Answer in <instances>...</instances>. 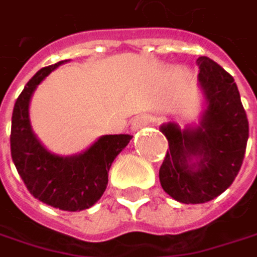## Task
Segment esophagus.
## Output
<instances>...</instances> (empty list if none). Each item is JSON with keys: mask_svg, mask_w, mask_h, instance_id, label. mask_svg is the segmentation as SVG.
I'll return each mask as SVG.
<instances>
[{"mask_svg": "<svg viewBox=\"0 0 257 257\" xmlns=\"http://www.w3.org/2000/svg\"><path fill=\"white\" fill-rule=\"evenodd\" d=\"M149 123H150V119H149L147 116H138V117H135V119L132 120V123H131V131L135 132V131H138V129L147 126Z\"/></svg>", "mask_w": 257, "mask_h": 257, "instance_id": "34e87169", "label": "esophagus"}]
</instances>
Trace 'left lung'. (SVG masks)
Segmentation results:
<instances>
[{
    "label": "left lung",
    "mask_w": 257,
    "mask_h": 257,
    "mask_svg": "<svg viewBox=\"0 0 257 257\" xmlns=\"http://www.w3.org/2000/svg\"><path fill=\"white\" fill-rule=\"evenodd\" d=\"M205 108L199 123H164L170 150L159 170L162 189L183 204H204L235 180L245 153L248 120L229 73L207 56L196 59Z\"/></svg>",
    "instance_id": "1"
}]
</instances>
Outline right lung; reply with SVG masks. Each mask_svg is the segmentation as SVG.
Returning <instances> with one entry per match:
<instances>
[{"mask_svg": "<svg viewBox=\"0 0 257 257\" xmlns=\"http://www.w3.org/2000/svg\"><path fill=\"white\" fill-rule=\"evenodd\" d=\"M64 62L67 61L41 68L16 99L10 135L12 159L34 198L64 211H81L102 196L110 167L132 137L102 135L73 156L55 155L41 144L31 126L29 102L38 84Z\"/></svg>", "mask_w": 257, "mask_h": 257, "instance_id": "right-lung-1", "label": "right lung"}]
</instances>
